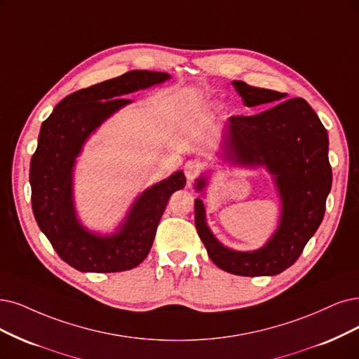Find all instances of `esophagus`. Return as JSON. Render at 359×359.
Returning a JSON list of instances; mask_svg holds the SVG:
<instances>
[{
	"label": "esophagus",
	"instance_id": "esophagus-1",
	"mask_svg": "<svg viewBox=\"0 0 359 359\" xmlns=\"http://www.w3.org/2000/svg\"><path fill=\"white\" fill-rule=\"evenodd\" d=\"M201 172V164L198 161H188L184 164V176H187L188 182H194Z\"/></svg>",
	"mask_w": 359,
	"mask_h": 359
}]
</instances>
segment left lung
I'll return each instance as SVG.
<instances>
[{
    "label": "left lung",
    "mask_w": 359,
    "mask_h": 359,
    "mask_svg": "<svg viewBox=\"0 0 359 359\" xmlns=\"http://www.w3.org/2000/svg\"><path fill=\"white\" fill-rule=\"evenodd\" d=\"M248 108L269 106L256 115L231 116L224 130L223 151L228 161L264 165L273 176L283 210L271 240L255 251H235L220 244L205 222L201 198L195 200V226L210 259L233 275H276L293 264L320 228L331 189L328 135L309 103L286 99L285 93L232 83ZM282 102H280L279 100ZM205 177L196 179V191L205 188Z\"/></svg>",
    "instance_id": "obj_1"
}]
</instances>
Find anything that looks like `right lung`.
I'll return each mask as SVG.
<instances>
[{"instance_id": "right-lung-1", "label": "right lung", "mask_w": 359, "mask_h": 359, "mask_svg": "<svg viewBox=\"0 0 359 359\" xmlns=\"http://www.w3.org/2000/svg\"><path fill=\"white\" fill-rule=\"evenodd\" d=\"M168 78L165 72L130 71L66 96L41 124L29 168L32 211L59 257L76 271L103 273L139 266L152 247L168 198L187 184L183 171H176L146 189L109 236L87 231L76 219L72 175L83 144L104 119L131 102L126 95Z\"/></svg>"}]
</instances>
